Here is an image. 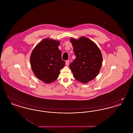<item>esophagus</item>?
<instances>
[{"label":"esophagus","mask_w":133,"mask_h":133,"mask_svg":"<svg viewBox=\"0 0 133 133\" xmlns=\"http://www.w3.org/2000/svg\"><path fill=\"white\" fill-rule=\"evenodd\" d=\"M66 65H67V66L69 65V60H67V61H66Z\"/></svg>","instance_id":"esophagus-1"}]
</instances>
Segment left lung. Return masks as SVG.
<instances>
[{
	"label": "left lung",
	"instance_id": "1",
	"mask_svg": "<svg viewBox=\"0 0 133 133\" xmlns=\"http://www.w3.org/2000/svg\"><path fill=\"white\" fill-rule=\"evenodd\" d=\"M76 58L69 65L74 77L86 83L94 79L98 74L102 64L101 51L88 38L82 37L78 40L72 38Z\"/></svg>",
	"mask_w": 133,
	"mask_h": 133
}]
</instances>
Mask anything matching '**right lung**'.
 <instances>
[{
	"mask_svg": "<svg viewBox=\"0 0 133 133\" xmlns=\"http://www.w3.org/2000/svg\"><path fill=\"white\" fill-rule=\"evenodd\" d=\"M60 42L45 39L36 46L32 52L30 63L35 76L45 83L55 81L63 68L65 61L58 49Z\"/></svg>",
	"mask_w": 133,
	"mask_h": 133,
	"instance_id": "add662e5",
	"label": "right lung"
}]
</instances>
